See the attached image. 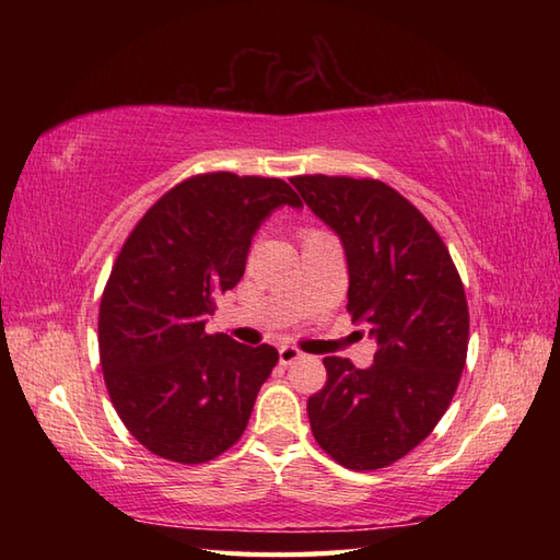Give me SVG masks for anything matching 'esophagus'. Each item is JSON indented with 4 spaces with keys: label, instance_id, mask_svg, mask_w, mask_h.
Wrapping results in <instances>:
<instances>
[{
    "label": "esophagus",
    "instance_id": "obj_1",
    "mask_svg": "<svg viewBox=\"0 0 560 560\" xmlns=\"http://www.w3.org/2000/svg\"><path fill=\"white\" fill-rule=\"evenodd\" d=\"M303 351L299 349V347H281L279 349V363L281 365H291V363H295L299 359H303Z\"/></svg>",
    "mask_w": 560,
    "mask_h": 560
}]
</instances>
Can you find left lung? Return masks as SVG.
Returning <instances> with one entry per match:
<instances>
[{"mask_svg": "<svg viewBox=\"0 0 560 560\" xmlns=\"http://www.w3.org/2000/svg\"><path fill=\"white\" fill-rule=\"evenodd\" d=\"M303 201L339 235L349 305L371 325L375 363L327 355L325 387L307 399L327 455L353 471L383 469L431 435L467 361L469 307L443 237L409 199L371 177H291Z\"/></svg>", "mask_w": 560, "mask_h": 560, "instance_id": "left-lung-1", "label": "left lung"}]
</instances>
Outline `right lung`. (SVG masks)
Listing matches in <instances>:
<instances>
[{
	"label": "right lung",
	"mask_w": 560,
	"mask_h": 560,
	"mask_svg": "<svg viewBox=\"0 0 560 560\" xmlns=\"http://www.w3.org/2000/svg\"><path fill=\"white\" fill-rule=\"evenodd\" d=\"M283 205L303 207L279 177L192 175L117 255L98 313L101 368L117 416L153 455L201 464L241 440L279 351L205 325L243 279L259 223Z\"/></svg>",
	"instance_id": "obj_1"
}]
</instances>
